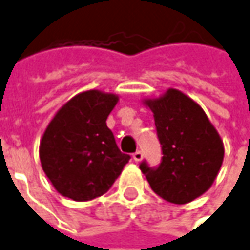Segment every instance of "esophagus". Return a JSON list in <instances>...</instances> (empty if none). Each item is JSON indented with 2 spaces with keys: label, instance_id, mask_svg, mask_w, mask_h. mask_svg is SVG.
Masks as SVG:
<instances>
[{
  "label": "esophagus",
  "instance_id": "obj_1",
  "mask_svg": "<svg viewBox=\"0 0 250 250\" xmlns=\"http://www.w3.org/2000/svg\"><path fill=\"white\" fill-rule=\"evenodd\" d=\"M132 158H134V161L135 162H139V161H142V158H143V153L141 151V150H137L134 154H132Z\"/></svg>",
  "mask_w": 250,
  "mask_h": 250
}]
</instances>
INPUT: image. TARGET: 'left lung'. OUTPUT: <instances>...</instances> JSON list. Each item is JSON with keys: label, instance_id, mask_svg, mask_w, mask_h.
Listing matches in <instances>:
<instances>
[{"label": "left lung", "instance_id": "1", "mask_svg": "<svg viewBox=\"0 0 250 250\" xmlns=\"http://www.w3.org/2000/svg\"><path fill=\"white\" fill-rule=\"evenodd\" d=\"M154 116L162 158L157 167L141 162L151 189L174 204H186L207 191L223 161V142L202 107L177 89L145 100Z\"/></svg>", "mask_w": 250, "mask_h": 250}]
</instances>
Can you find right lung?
<instances>
[{"instance_id":"1","label":"right lung","mask_w":250,"mask_h":250,"mask_svg":"<svg viewBox=\"0 0 250 250\" xmlns=\"http://www.w3.org/2000/svg\"><path fill=\"white\" fill-rule=\"evenodd\" d=\"M119 97L100 90L74 96L59 109L40 141V162L54 188L85 202L112 187L131 157L122 153L107 118Z\"/></svg>"}]
</instances>
